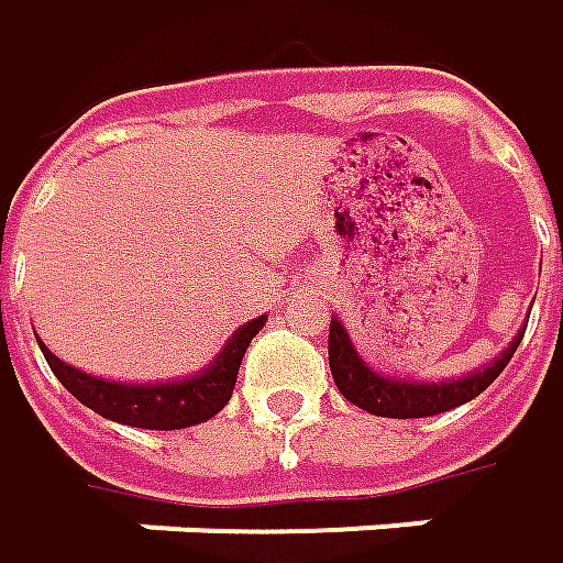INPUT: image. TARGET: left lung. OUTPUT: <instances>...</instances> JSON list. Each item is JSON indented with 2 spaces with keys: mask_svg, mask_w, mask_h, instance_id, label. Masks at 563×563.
Masks as SVG:
<instances>
[{
  "mask_svg": "<svg viewBox=\"0 0 563 563\" xmlns=\"http://www.w3.org/2000/svg\"><path fill=\"white\" fill-rule=\"evenodd\" d=\"M520 328L518 338L508 343V350L501 353L493 365H486L484 372H474L462 380H440V384H428V380H402L378 375L375 368H368L360 360V353L353 350L346 328L331 319L328 328V365H331V378L338 384L343 399H350L353 406H360L365 412L380 415V418H431V415L449 412L462 402H471L474 396H481L499 378L501 368L515 356L518 343L523 341Z\"/></svg>",
  "mask_w": 563,
  "mask_h": 563,
  "instance_id": "left-lung-1",
  "label": "left lung"
}]
</instances>
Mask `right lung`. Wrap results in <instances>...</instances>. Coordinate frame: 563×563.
I'll list each match as a JSON object with an SVG mask.
<instances>
[{
  "instance_id": "add662e5",
  "label": "right lung",
  "mask_w": 563,
  "mask_h": 563,
  "mask_svg": "<svg viewBox=\"0 0 563 563\" xmlns=\"http://www.w3.org/2000/svg\"><path fill=\"white\" fill-rule=\"evenodd\" d=\"M263 325H266V316L238 328L210 368H203L195 378L173 380V384H120V380L92 378L58 360L45 343H40V350L48 368L55 372V378L62 380L86 409L120 424L145 428V431H179V428L201 424L225 409V402L235 390L241 360Z\"/></svg>"
}]
</instances>
